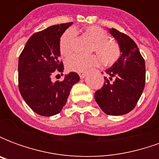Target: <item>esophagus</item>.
<instances>
[{
    "mask_svg": "<svg viewBox=\"0 0 159 159\" xmlns=\"http://www.w3.org/2000/svg\"><path fill=\"white\" fill-rule=\"evenodd\" d=\"M79 76L81 79H83V78L86 76V74H85V73H79Z\"/></svg>",
    "mask_w": 159,
    "mask_h": 159,
    "instance_id": "34e87169",
    "label": "esophagus"
}]
</instances>
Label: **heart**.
Segmentation results:
<instances>
[{
  "instance_id": "heart-1",
  "label": "heart",
  "mask_w": 159,
  "mask_h": 159,
  "mask_svg": "<svg viewBox=\"0 0 159 159\" xmlns=\"http://www.w3.org/2000/svg\"><path fill=\"white\" fill-rule=\"evenodd\" d=\"M83 34L93 42L91 51L96 52L99 57L94 54L88 57L71 56L67 59L66 62L68 70L75 72H84L91 67L98 66L100 62V58L103 65L111 66L119 58V46L114 41L109 39L108 34L103 29L97 26H88L83 30ZM74 40L75 34L71 30H66L61 36L59 42V48L63 56H69L72 53Z\"/></svg>"
}]
</instances>
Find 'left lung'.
Masks as SVG:
<instances>
[{
	"label": "left lung",
	"instance_id": "obj_1",
	"mask_svg": "<svg viewBox=\"0 0 159 159\" xmlns=\"http://www.w3.org/2000/svg\"><path fill=\"white\" fill-rule=\"evenodd\" d=\"M117 42L120 57L106 70L102 89L97 90L94 99L100 109L107 115L121 116L129 113L136 106L143 92L146 82L145 60L135 42L117 30L109 29Z\"/></svg>",
	"mask_w": 159,
	"mask_h": 159
}]
</instances>
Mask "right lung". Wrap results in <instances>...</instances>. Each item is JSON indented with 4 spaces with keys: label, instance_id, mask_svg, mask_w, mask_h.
Returning a JSON list of instances; mask_svg holds the SVG:
<instances>
[{
    "label": "right lung",
    "instance_id": "right-lung-1",
    "mask_svg": "<svg viewBox=\"0 0 159 159\" xmlns=\"http://www.w3.org/2000/svg\"><path fill=\"white\" fill-rule=\"evenodd\" d=\"M52 25L30 37L19 59V89L25 103L36 113L51 117L65 107L70 91L79 76L70 72L61 82L52 83L51 76L63 72L59 42L63 33L72 25Z\"/></svg>",
    "mask_w": 159,
    "mask_h": 159
}]
</instances>
